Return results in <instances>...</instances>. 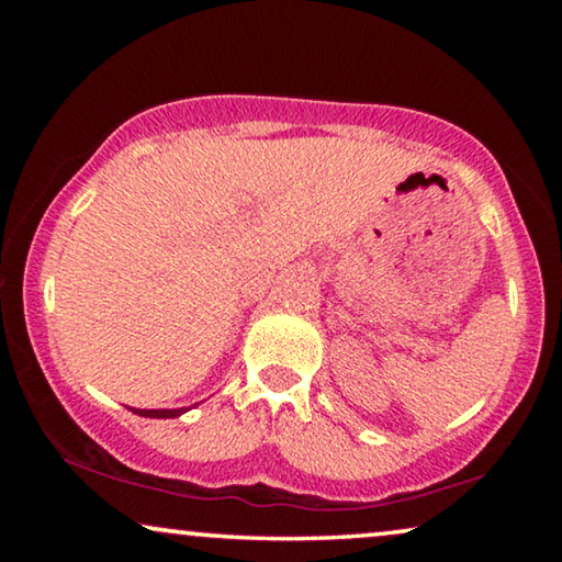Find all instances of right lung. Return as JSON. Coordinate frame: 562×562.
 <instances>
[{
	"label": "right lung",
	"mask_w": 562,
	"mask_h": 562,
	"mask_svg": "<svg viewBox=\"0 0 562 562\" xmlns=\"http://www.w3.org/2000/svg\"><path fill=\"white\" fill-rule=\"evenodd\" d=\"M186 408H133V414L138 416H150V418H173L180 416Z\"/></svg>",
	"instance_id": "add662e5"
}]
</instances>
